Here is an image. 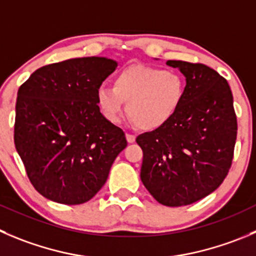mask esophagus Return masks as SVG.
Instances as JSON below:
<instances>
[{
    "label": "esophagus",
    "instance_id": "obj_1",
    "mask_svg": "<svg viewBox=\"0 0 256 256\" xmlns=\"http://www.w3.org/2000/svg\"><path fill=\"white\" fill-rule=\"evenodd\" d=\"M126 142H128V143H134L136 142V136L130 134V133H126Z\"/></svg>",
    "mask_w": 256,
    "mask_h": 256
}]
</instances>
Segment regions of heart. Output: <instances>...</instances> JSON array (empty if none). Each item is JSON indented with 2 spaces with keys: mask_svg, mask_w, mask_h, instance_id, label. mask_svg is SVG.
Instances as JSON below:
<instances>
[{
  "mask_svg": "<svg viewBox=\"0 0 256 256\" xmlns=\"http://www.w3.org/2000/svg\"><path fill=\"white\" fill-rule=\"evenodd\" d=\"M184 96V78L174 70L130 65L113 79V88L96 90V104L112 123H118L126 103V116L140 130L153 132L178 112Z\"/></svg>",
  "mask_w": 256,
  "mask_h": 256,
  "instance_id": "heart-1",
  "label": "heart"
}]
</instances>
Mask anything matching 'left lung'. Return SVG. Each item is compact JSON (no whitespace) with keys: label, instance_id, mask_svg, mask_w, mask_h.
I'll return each mask as SVG.
<instances>
[{"label":"left lung","instance_id":"obj_1","mask_svg":"<svg viewBox=\"0 0 256 256\" xmlns=\"http://www.w3.org/2000/svg\"><path fill=\"white\" fill-rule=\"evenodd\" d=\"M186 78L184 96L164 126L138 136L140 180L164 206H186L215 191L231 167L238 122L228 82L211 68L168 60Z\"/></svg>","mask_w":256,"mask_h":256}]
</instances>
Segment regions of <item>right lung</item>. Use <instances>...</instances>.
Returning a JSON list of instances; mask_svg holds the SVG:
<instances>
[{
  "instance_id": "obj_1",
  "label": "right lung",
  "mask_w": 256,
  "mask_h": 256,
  "mask_svg": "<svg viewBox=\"0 0 256 256\" xmlns=\"http://www.w3.org/2000/svg\"><path fill=\"white\" fill-rule=\"evenodd\" d=\"M102 56L46 65L18 89L14 147L38 194L64 205H80L104 186L124 132L106 119L96 90L116 70Z\"/></svg>"
}]
</instances>
